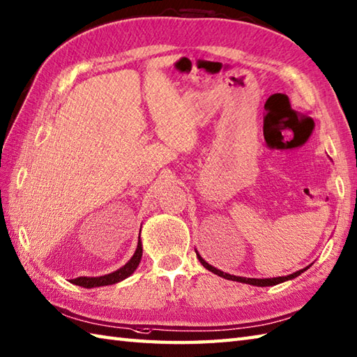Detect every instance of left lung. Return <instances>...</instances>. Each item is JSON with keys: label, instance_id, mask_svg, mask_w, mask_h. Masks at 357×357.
Masks as SVG:
<instances>
[{"label": "left lung", "instance_id": "left-lung-1", "mask_svg": "<svg viewBox=\"0 0 357 357\" xmlns=\"http://www.w3.org/2000/svg\"><path fill=\"white\" fill-rule=\"evenodd\" d=\"M196 256H198V259L201 261V264L204 265V267H206L207 270H210L211 273H215V275L221 276V278H224V279H229V280H236V282H242V284H250V285H256V287H271V285H276V284H280V282H285V280H288V279H294V278H298V276L301 275V273H304V271L308 268V267H305V268H302V270H299V271L291 273V275H288V276H279V278H271V279L241 278V276L229 275V273H224V271H221V270L215 268L213 265H210L208 262L204 261L202 257L199 256V253H198V252H196Z\"/></svg>", "mask_w": 357, "mask_h": 357}]
</instances>
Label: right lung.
Wrapping results in <instances>:
<instances>
[{
    "instance_id": "add662e5",
    "label": "right lung",
    "mask_w": 357,
    "mask_h": 357,
    "mask_svg": "<svg viewBox=\"0 0 357 357\" xmlns=\"http://www.w3.org/2000/svg\"><path fill=\"white\" fill-rule=\"evenodd\" d=\"M141 257H142V244H141V239L138 241V247H136L133 256L130 257V261H128L124 267L118 268L116 271L109 273V275H104V276H98V278H87V276H81L77 279H72L70 282L75 285H79V287H84V288H93V287H104V285H112V284H116L121 282V280H124L126 278H128L132 275V273L138 268V265L141 262Z\"/></svg>"
}]
</instances>
